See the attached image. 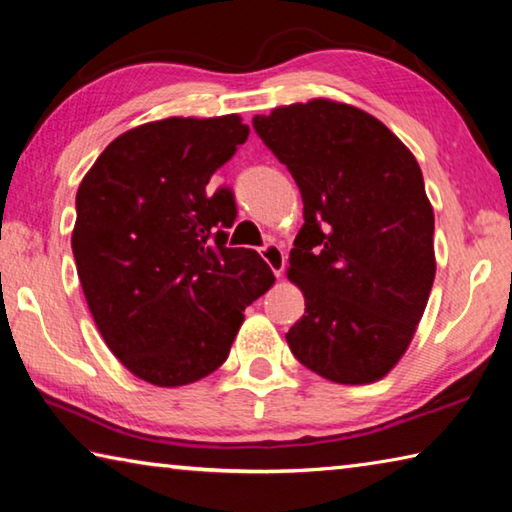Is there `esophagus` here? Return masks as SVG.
<instances>
[{
  "instance_id": "obj_1",
  "label": "esophagus",
  "mask_w": 512,
  "mask_h": 512,
  "mask_svg": "<svg viewBox=\"0 0 512 512\" xmlns=\"http://www.w3.org/2000/svg\"><path fill=\"white\" fill-rule=\"evenodd\" d=\"M262 257L264 262L273 268V273L277 277L284 275V266H287V259H284V250L277 244H266L262 248Z\"/></svg>"
}]
</instances>
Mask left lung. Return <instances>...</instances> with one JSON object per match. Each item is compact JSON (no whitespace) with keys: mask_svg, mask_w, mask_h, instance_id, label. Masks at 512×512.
<instances>
[{"mask_svg":"<svg viewBox=\"0 0 512 512\" xmlns=\"http://www.w3.org/2000/svg\"><path fill=\"white\" fill-rule=\"evenodd\" d=\"M305 203L287 277L305 316L287 343L334 384H372L404 357L436 277L433 207L420 164L366 110L332 99L253 119Z\"/></svg>","mask_w":512,"mask_h":512,"instance_id":"1","label":"left lung"}]
</instances>
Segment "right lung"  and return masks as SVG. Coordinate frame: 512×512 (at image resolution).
<instances>
[{"mask_svg":"<svg viewBox=\"0 0 512 512\" xmlns=\"http://www.w3.org/2000/svg\"><path fill=\"white\" fill-rule=\"evenodd\" d=\"M250 128L239 115L167 117L121 133L76 192L72 250L110 352L153 386H187L228 359L248 305L275 275L225 248L230 192L207 183Z\"/></svg>","mask_w":512,"mask_h":512,"instance_id":"add662e5","label":"right lung"}]
</instances>
